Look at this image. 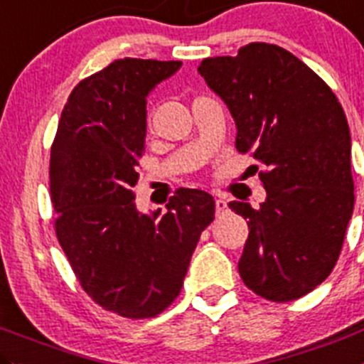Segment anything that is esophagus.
<instances>
[{"label": "esophagus", "mask_w": 364, "mask_h": 364, "mask_svg": "<svg viewBox=\"0 0 364 364\" xmlns=\"http://www.w3.org/2000/svg\"><path fill=\"white\" fill-rule=\"evenodd\" d=\"M214 205H216V214H223L227 210V202L223 198H218Z\"/></svg>", "instance_id": "1"}]
</instances>
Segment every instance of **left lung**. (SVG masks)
Wrapping results in <instances>:
<instances>
[{
  "label": "left lung",
  "instance_id": "8db88e82",
  "mask_svg": "<svg viewBox=\"0 0 364 364\" xmlns=\"http://www.w3.org/2000/svg\"><path fill=\"white\" fill-rule=\"evenodd\" d=\"M198 73L236 121L237 151L266 168L259 209L228 203L250 228L241 279L272 302L300 299L331 275L354 210L343 107L313 69L275 44L205 58Z\"/></svg>",
  "mask_w": 364,
  "mask_h": 364
}]
</instances>
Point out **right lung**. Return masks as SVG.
Instances as JSON below:
<instances>
[{
	"label": "right lung",
	"instance_id": "right-lung-1",
	"mask_svg": "<svg viewBox=\"0 0 364 364\" xmlns=\"http://www.w3.org/2000/svg\"><path fill=\"white\" fill-rule=\"evenodd\" d=\"M180 60L119 58L69 95L51 144L50 198L58 243L84 291L124 318H151L178 296L214 200L180 189L161 209L136 207L146 96Z\"/></svg>",
	"mask_w": 364,
	"mask_h": 364
}]
</instances>
